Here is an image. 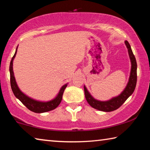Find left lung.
<instances>
[{"label": "left lung", "mask_w": 150, "mask_h": 150, "mask_svg": "<svg viewBox=\"0 0 150 150\" xmlns=\"http://www.w3.org/2000/svg\"><path fill=\"white\" fill-rule=\"evenodd\" d=\"M125 44L128 51L129 59L131 61V71L130 75H129V81L127 82V86L125 88L124 91L122 92L119 96L116 97L112 98V99L108 101H99L94 99L89 92L88 91L87 88L84 86L85 97L87 102L92 108L100 110L103 112H112L117 110L124 104L125 101L130 96L133 94L135 88H136L137 82V62L136 58L132 52L131 46L127 40L125 41Z\"/></svg>", "instance_id": "8db88e82"}]
</instances>
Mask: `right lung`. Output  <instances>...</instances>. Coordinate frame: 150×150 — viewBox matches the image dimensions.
Here are the masks:
<instances>
[{"mask_svg":"<svg viewBox=\"0 0 150 150\" xmlns=\"http://www.w3.org/2000/svg\"><path fill=\"white\" fill-rule=\"evenodd\" d=\"M17 48L16 49V52L14 53L13 58L10 63L9 66V70H10V75H11V86L12 90H13V94L15 96L16 98L21 101L23 104L25 105V106L30 110V111L35 112V113H43L46 112L48 111H51L54 109L56 108L58 106V105L60 104L61 101L62 99V95L64 91L65 88L67 86V84H66L60 88V91L58 95L56 96L55 98L53 100H50V101L48 102H40L38 101V100H35L31 98L30 97L27 96L26 94H24L23 92L21 91L18 87V85L16 84V82L15 80V78L14 76V72H13V60L15 58V56L16 54Z\"/></svg>","mask_w":150,"mask_h":150,"instance_id":"1","label":"right lung"}]
</instances>
